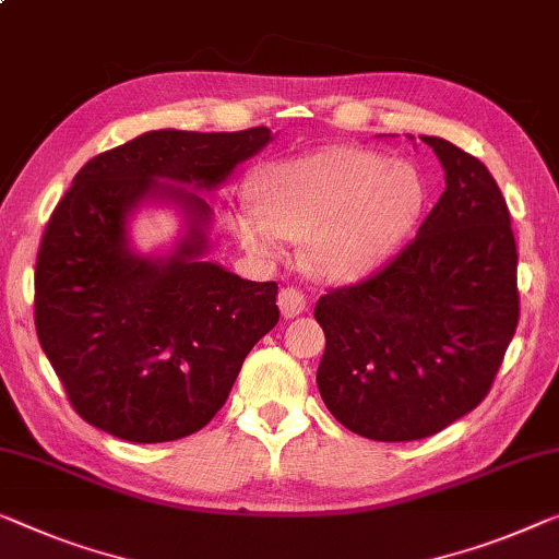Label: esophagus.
Returning a JSON list of instances; mask_svg holds the SVG:
<instances>
[{
	"instance_id": "esophagus-1",
	"label": "esophagus",
	"mask_w": 559,
	"mask_h": 559,
	"mask_svg": "<svg viewBox=\"0 0 559 559\" xmlns=\"http://www.w3.org/2000/svg\"><path fill=\"white\" fill-rule=\"evenodd\" d=\"M278 306H281V313L286 316V319H294V316L306 311V294H304V290L294 288V286L281 288Z\"/></svg>"
}]
</instances>
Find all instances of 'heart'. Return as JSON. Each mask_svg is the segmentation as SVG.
Here are the masks:
<instances>
[{
  "label": "heart",
  "mask_w": 559,
  "mask_h": 559,
  "mask_svg": "<svg viewBox=\"0 0 559 559\" xmlns=\"http://www.w3.org/2000/svg\"><path fill=\"white\" fill-rule=\"evenodd\" d=\"M259 205L230 226L243 246L273 253L283 236L306 238V263L333 281L364 276L406 238L427 188L412 163L356 145H333L265 163L251 175Z\"/></svg>",
  "instance_id": "b5f03b06"
}]
</instances>
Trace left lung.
<instances>
[{
	"label": "left lung",
	"mask_w": 559,
	"mask_h": 559,
	"mask_svg": "<svg viewBox=\"0 0 559 559\" xmlns=\"http://www.w3.org/2000/svg\"><path fill=\"white\" fill-rule=\"evenodd\" d=\"M447 175L439 203L402 251L316 304L326 333L323 404L354 435L412 441L489 394L518 331V243L485 163L421 138Z\"/></svg>",
	"instance_id": "8db88e82"
}]
</instances>
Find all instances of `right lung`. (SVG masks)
I'll use <instances>...</instances> for the list:
<instances>
[{"label":"right lung","instance_id":"right-lung-1","mask_svg":"<svg viewBox=\"0 0 559 559\" xmlns=\"http://www.w3.org/2000/svg\"><path fill=\"white\" fill-rule=\"evenodd\" d=\"M271 140L240 132H145L95 155L49 215L35 269V326L72 409L107 435L157 444L195 435L248 352L278 323V283L200 261L215 188ZM145 197L183 205L191 233L170 259L129 251L123 223Z\"/></svg>","mask_w":559,"mask_h":559}]
</instances>
